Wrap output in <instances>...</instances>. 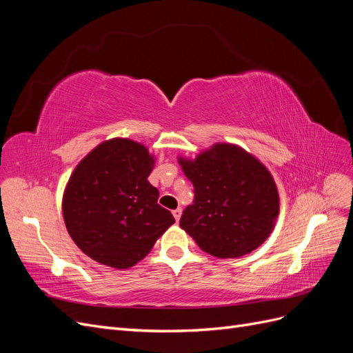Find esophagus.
<instances>
[{
    "instance_id": "obj_1",
    "label": "esophagus",
    "mask_w": 353,
    "mask_h": 353,
    "mask_svg": "<svg viewBox=\"0 0 353 353\" xmlns=\"http://www.w3.org/2000/svg\"><path fill=\"white\" fill-rule=\"evenodd\" d=\"M181 213H183V210H181L179 208L178 209H175V210H172V215H174V218H175V221L178 222L179 221V218H181Z\"/></svg>"
}]
</instances>
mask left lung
Instances as JSON below:
<instances>
[{
    "mask_svg": "<svg viewBox=\"0 0 353 353\" xmlns=\"http://www.w3.org/2000/svg\"><path fill=\"white\" fill-rule=\"evenodd\" d=\"M194 185V205L179 227L215 258H240L271 236L280 213L276 184L261 160L232 143H215L194 159L178 156Z\"/></svg>",
    "mask_w": 353,
    "mask_h": 353,
    "instance_id": "left-lung-1",
    "label": "left lung"
}]
</instances>
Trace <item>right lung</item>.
<instances>
[{
	"label": "right lung",
	"instance_id": "add662e5",
	"mask_svg": "<svg viewBox=\"0 0 353 353\" xmlns=\"http://www.w3.org/2000/svg\"><path fill=\"white\" fill-rule=\"evenodd\" d=\"M156 157L130 138L100 143L73 169L61 210L69 236L91 259L128 270L175 222L148 183Z\"/></svg>",
	"mask_w": 353,
	"mask_h": 353
}]
</instances>
